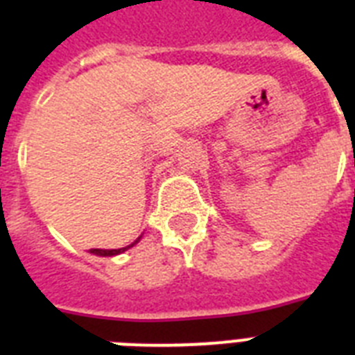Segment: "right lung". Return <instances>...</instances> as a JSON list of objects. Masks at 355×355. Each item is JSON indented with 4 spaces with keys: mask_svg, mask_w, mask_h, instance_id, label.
Returning a JSON list of instances; mask_svg holds the SVG:
<instances>
[{
    "mask_svg": "<svg viewBox=\"0 0 355 355\" xmlns=\"http://www.w3.org/2000/svg\"><path fill=\"white\" fill-rule=\"evenodd\" d=\"M136 243V241H134ZM132 243V245H134ZM132 245H128L127 248H130L132 247ZM127 248H112V250H103V248H92L90 252L92 254H97V256H116V254H119V252H123V250H127Z\"/></svg>",
    "mask_w": 355,
    "mask_h": 355,
    "instance_id": "right-lung-1",
    "label": "right lung"
}]
</instances>
